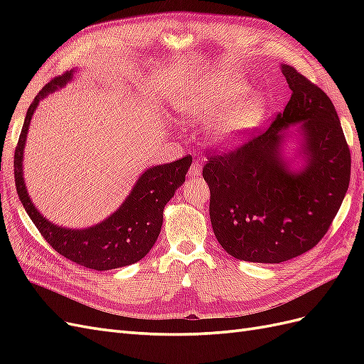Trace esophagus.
<instances>
[{"instance_id": "34e87169", "label": "esophagus", "mask_w": 364, "mask_h": 364, "mask_svg": "<svg viewBox=\"0 0 364 364\" xmlns=\"http://www.w3.org/2000/svg\"><path fill=\"white\" fill-rule=\"evenodd\" d=\"M200 173H202L200 162H199V161H194V162H193V165H191L190 171H188V176H190V178H199Z\"/></svg>"}]
</instances>
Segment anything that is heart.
Here are the masks:
<instances>
[{
  "instance_id": "b5f03b06",
  "label": "heart",
  "mask_w": 364,
  "mask_h": 364,
  "mask_svg": "<svg viewBox=\"0 0 364 364\" xmlns=\"http://www.w3.org/2000/svg\"><path fill=\"white\" fill-rule=\"evenodd\" d=\"M246 94V87L223 77L203 82L186 95L181 109L186 118L213 123L208 135L220 147H234L255 130L267 114V100L253 94L235 102Z\"/></svg>"
}]
</instances>
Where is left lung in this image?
I'll list each match as a JSON object with an SVG mask.
<instances>
[{"instance_id": "left-lung-1", "label": "left lung", "mask_w": 364, "mask_h": 364, "mask_svg": "<svg viewBox=\"0 0 364 364\" xmlns=\"http://www.w3.org/2000/svg\"><path fill=\"white\" fill-rule=\"evenodd\" d=\"M281 71L291 90L284 112L266 132L230 153L211 155L203 167L215 238L229 255L250 262L277 264L313 249L333 223L350 178V153L333 102L290 65ZM290 137L298 149L289 160L283 146Z\"/></svg>"}]
</instances>
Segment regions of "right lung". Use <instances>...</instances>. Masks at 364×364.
<instances>
[{
    "mask_svg": "<svg viewBox=\"0 0 364 364\" xmlns=\"http://www.w3.org/2000/svg\"><path fill=\"white\" fill-rule=\"evenodd\" d=\"M75 70L53 79L42 87L30 105L15 150V183L19 200L26 208L47 243L62 257L94 270H112L130 266L144 258L161 232L164 208L174 191L185 182V174L193 162L185 156L170 164L155 165L142 173L124 202L103 222L83 229H70L51 223L33 205L24 181V149L33 114L48 94L73 80Z\"/></svg>",
    "mask_w": 364,
    "mask_h": 364,
    "instance_id": "add662e5",
    "label": "right lung"
}]
</instances>
